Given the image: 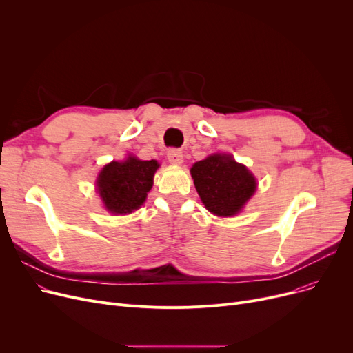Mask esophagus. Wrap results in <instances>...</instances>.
<instances>
[{"instance_id":"esophagus-1","label":"esophagus","mask_w":353,"mask_h":353,"mask_svg":"<svg viewBox=\"0 0 353 353\" xmlns=\"http://www.w3.org/2000/svg\"><path fill=\"white\" fill-rule=\"evenodd\" d=\"M167 159L172 164H181L183 163V153L179 148H170L169 152H167Z\"/></svg>"}]
</instances>
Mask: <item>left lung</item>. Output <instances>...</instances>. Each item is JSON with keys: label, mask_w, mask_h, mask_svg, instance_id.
<instances>
[{"label": "left lung", "mask_w": 353, "mask_h": 353, "mask_svg": "<svg viewBox=\"0 0 353 353\" xmlns=\"http://www.w3.org/2000/svg\"><path fill=\"white\" fill-rule=\"evenodd\" d=\"M190 173L201 201L217 216L239 213L256 190L253 174L228 154H213L200 160L194 163Z\"/></svg>", "instance_id": "8db88e82"}]
</instances>
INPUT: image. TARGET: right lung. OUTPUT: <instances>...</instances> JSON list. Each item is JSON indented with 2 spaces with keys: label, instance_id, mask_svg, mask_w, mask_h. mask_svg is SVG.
I'll return each instance as SVG.
<instances>
[{
  "label": "right lung",
  "instance_id": "obj_1",
  "mask_svg": "<svg viewBox=\"0 0 353 353\" xmlns=\"http://www.w3.org/2000/svg\"><path fill=\"white\" fill-rule=\"evenodd\" d=\"M159 163L128 157L104 165L97 180V189L108 212L125 214L139 209L153 186Z\"/></svg>",
  "mask_w": 353,
  "mask_h": 353
}]
</instances>
